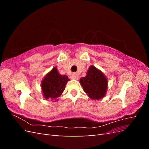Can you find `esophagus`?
Masks as SVG:
<instances>
[{
    "label": "esophagus",
    "instance_id": "1",
    "mask_svg": "<svg viewBox=\"0 0 149 149\" xmlns=\"http://www.w3.org/2000/svg\"><path fill=\"white\" fill-rule=\"evenodd\" d=\"M71 79H78V76L77 74L74 73V74H73L71 76Z\"/></svg>",
    "mask_w": 149,
    "mask_h": 149
}]
</instances>
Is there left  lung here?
I'll list each match as a JSON object with an SVG mask.
<instances>
[{
	"label": "left lung",
	"mask_w": 149,
	"mask_h": 149,
	"mask_svg": "<svg viewBox=\"0 0 149 149\" xmlns=\"http://www.w3.org/2000/svg\"><path fill=\"white\" fill-rule=\"evenodd\" d=\"M79 82L84 91L93 100H99L106 94L108 81L102 72L91 65L85 77L80 78Z\"/></svg>",
	"instance_id": "left-lung-1"
}]
</instances>
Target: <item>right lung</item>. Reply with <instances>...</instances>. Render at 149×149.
I'll return each mask as SVG.
<instances>
[{
    "mask_svg": "<svg viewBox=\"0 0 149 149\" xmlns=\"http://www.w3.org/2000/svg\"><path fill=\"white\" fill-rule=\"evenodd\" d=\"M70 79L66 75H61L56 67H53L43 78L41 83L42 91L45 100L56 101L64 91L66 84Z\"/></svg>",
    "mask_w": 149,
    "mask_h": 149,
    "instance_id": "obj_1",
    "label": "right lung"
}]
</instances>
